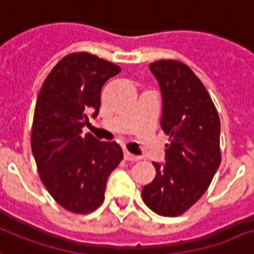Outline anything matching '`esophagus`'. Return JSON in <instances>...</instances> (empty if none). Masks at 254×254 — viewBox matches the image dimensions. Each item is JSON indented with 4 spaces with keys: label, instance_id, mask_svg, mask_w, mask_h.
Segmentation results:
<instances>
[{
    "label": "esophagus",
    "instance_id": "obj_1",
    "mask_svg": "<svg viewBox=\"0 0 254 254\" xmlns=\"http://www.w3.org/2000/svg\"><path fill=\"white\" fill-rule=\"evenodd\" d=\"M124 157H125L127 161H138V160H140V156H135V154L127 152V150L124 152Z\"/></svg>",
    "mask_w": 254,
    "mask_h": 254
}]
</instances>
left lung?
Returning <instances> with one entry per match:
<instances>
[{
	"instance_id": "1",
	"label": "left lung",
	"mask_w": 254,
	"mask_h": 254,
	"mask_svg": "<svg viewBox=\"0 0 254 254\" xmlns=\"http://www.w3.org/2000/svg\"><path fill=\"white\" fill-rule=\"evenodd\" d=\"M162 98L161 125L170 142L165 162H153L156 177L142 188V200L160 216H179L212 183L221 162L220 119L198 77L185 64L161 60L149 65Z\"/></svg>"
}]
</instances>
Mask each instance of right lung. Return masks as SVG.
<instances>
[{
  "label": "right lung",
  "instance_id": "add662e5",
  "mask_svg": "<svg viewBox=\"0 0 254 254\" xmlns=\"http://www.w3.org/2000/svg\"><path fill=\"white\" fill-rule=\"evenodd\" d=\"M117 65L89 53L64 57L38 93L32 129V152L42 184L66 210L89 213L105 197L106 180L121 160L117 142L82 134L100 112L101 88L119 74Z\"/></svg>",
  "mask_w": 254,
  "mask_h": 254
}]
</instances>
